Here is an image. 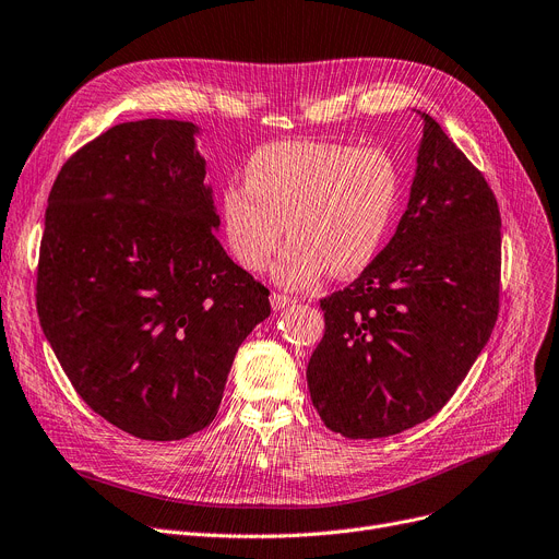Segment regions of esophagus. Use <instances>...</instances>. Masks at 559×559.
<instances>
[{
    "instance_id": "obj_1",
    "label": "esophagus",
    "mask_w": 559,
    "mask_h": 559,
    "mask_svg": "<svg viewBox=\"0 0 559 559\" xmlns=\"http://www.w3.org/2000/svg\"><path fill=\"white\" fill-rule=\"evenodd\" d=\"M292 304H295V299H292V297L276 295V292L272 295V308H274V310H283V308H287V306H292Z\"/></svg>"
}]
</instances>
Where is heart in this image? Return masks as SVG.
Instances as JSON below:
<instances>
[{
    "label": "heart",
    "mask_w": 559,
    "mask_h": 559,
    "mask_svg": "<svg viewBox=\"0 0 559 559\" xmlns=\"http://www.w3.org/2000/svg\"><path fill=\"white\" fill-rule=\"evenodd\" d=\"M399 169L378 146L321 140L274 142L249 158L245 181L222 190V226L245 270L262 272L285 226L292 242L274 278L304 287L329 272L356 276L378 255L399 201Z\"/></svg>",
    "instance_id": "1"
}]
</instances>
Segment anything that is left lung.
I'll return each instance as SVG.
<instances>
[{"mask_svg": "<svg viewBox=\"0 0 559 559\" xmlns=\"http://www.w3.org/2000/svg\"><path fill=\"white\" fill-rule=\"evenodd\" d=\"M394 238L348 287L319 301L308 362L321 421L390 437L442 409L485 348L501 295V213L480 169L430 115Z\"/></svg>", "mask_w": 559, "mask_h": 559, "instance_id": "8db88e82", "label": "left lung"}]
</instances>
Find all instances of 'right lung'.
Returning <instances> with one entry per match:
<instances>
[{"label": "right lung", "mask_w": 559, "mask_h": 559, "mask_svg": "<svg viewBox=\"0 0 559 559\" xmlns=\"http://www.w3.org/2000/svg\"><path fill=\"white\" fill-rule=\"evenodd\" d=\"M192 122L140 120L83 144L45 211L36 306L76 394L120 430L209 426L270 289L219 245Z\"/></svg>", "instance_id": "obj_1"}]
</instances>
